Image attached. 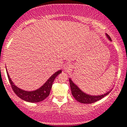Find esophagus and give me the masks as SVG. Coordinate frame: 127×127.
Listing matches in <instances>:
<instances>
[{"label":"esophagus","mask_w":127,"mask_h":127,"mask_svg":"<svg viewBox=\"0 0 127 127\" xmlns=\"http://www.w3.org/2000/svg\"><path fill=\"white\" fill-rule=\"evenodd\" d=\"M72 68V66H71L70 65H69V64H67V65H65V70H70V68Z\"/></svg>","instance_id":"34e87169"}]
</instances>
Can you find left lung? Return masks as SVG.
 I'll return each mask as SVG.
<instances>
[{"label":"left lung","mask_w":127,"mask_h":127,"mask_svg":"<svg viewBox=\"0 0 127 127\" xmlns=\"http://www.w3.org/2000/svg\"><path fill=\"white\" fill-rule=\"evenodd\" d=\"M106 36L110 40H111V38L108 34H106ZM69 82H70V86L71 91H72V94L73 96L74 97L77 101H78L80 103H84V104H91V103H93L94 102H96L100 99L103 98L105 96L107 95L109 93H110L111 90L107 92V93H105L104 94H102L100 95H91L89 94H85V93L81 91L77 85H76L73 82H72V80L69 79Z\"/></svg>","instance_id":"left-lung-1"}]
</instances>
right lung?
<instances>
[{"mask_svg": "<svg viewBox=\"0 0 127 127\" xmlns=\"http://www.w3.org/2000/svg\"><path fill=\"white\" fill-rule=\"evenodd\" d=\"M61 73H62L61 70L56 72L40 88L33 91H26L18 88L12 82V80L11 79L9 76L8 72H7V75H8L9 81L11 87L16 95L22 100H25L26 101L30 102V103H37V102L42 101L49 95L51 89L52 88V84L55 78Z\"/></svg>", "mask_w": 127, "mask_h": 127, "instance_id": "obj_1", "label": "right lung"}]
</instances>
